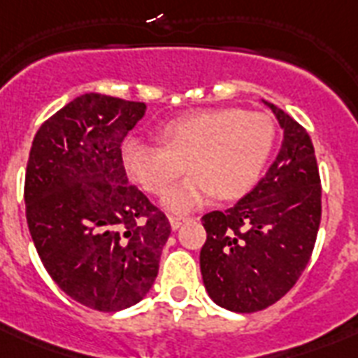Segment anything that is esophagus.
Returning a JSON list of instances; mask_svg holds the SVG:
<instances>
[{"label":"esophagus","mask_w":358,"mask_h":358,"mask_svg":"<svg viewBox=\"0 0 358 358\" xmlns=\"http://www.w3.org/2000/svg\"><path fill=\"white\" fill-rule=\"evenodd\" d=\"M185 219L184 217H178V215H169V223H171V229L173 230H178L182 227Z\"/></svg>","instance_id":"34e87169"}]
</instances>
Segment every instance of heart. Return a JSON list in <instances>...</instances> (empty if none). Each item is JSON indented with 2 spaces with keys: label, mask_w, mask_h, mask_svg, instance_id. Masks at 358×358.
Wrapping results in <instances>:
<instances>
[{
  "label": "heart",
  "mask_w": 358,
  "mask_h": 358,
  "mask_svg": "<svg viewBox=\"0 0 358 358\" xmlns=\"http://www.w3.org/2000/svg\"><path fill=\"white\" fill-rule=\"evenodd\" d=\"M163 146L129 137L120 146L126 173L150 193H163L185 165L191 174L163 196L171 212L202 206L215 193L239 199L260 178L275 145V124L260 111L234 108L196 111L167 122L159 131Z\"/></svg>",
  "instance_id": "obj_1"
}]
</instances>
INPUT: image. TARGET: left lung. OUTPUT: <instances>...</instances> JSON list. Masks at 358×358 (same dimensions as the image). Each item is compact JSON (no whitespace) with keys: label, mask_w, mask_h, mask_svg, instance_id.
<instances>
[{"label":"left lung","mask_w":358,"mask_h":358,"mask_svg":"<svg viewBox=\"0 0 358 358\" xmlns=\"http://www.w3.org/2000/svg\"><path fill=\"white\" fill-rule=\"evenodd\" d=\"M284 129L266 176L236 206L202 217L201 273L227 310H264L294 288L310 260L322 221V180L310 135L266 102Z\"/></svg>","instance_id":"1"}]
</instances>
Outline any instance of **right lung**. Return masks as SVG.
<instances>
[{
	"label": "right lung",
	"mask_w": 358,
	"mask_h": 358,
	"mask_svg": "<svg viewBox=\"0 0 358 358\" xmlns=\"http://www.w3.org/2000/svg\"><path fill=\"white\" fill-rule=\"evenodd\" d=\"M143 102L87 92L36 131L25 169V217L53 282L92 310L139 303L157 277L167 215L128 182L120 146Z\"/></svg>",
	"instance_id": "right-lung-1"
}]
</instances>
